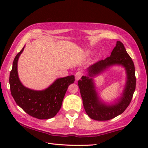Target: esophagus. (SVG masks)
<instances>
[{
  "label": "esophagus",
  "mask_w": 148,
  "mask_h": 148,
  "mask_svg": "<svg viewBox=\"0 0 148 148\" xmlns=\"http://www.w3.org/2000/svg\"><path fill=\"white\" fill-rule=\"evenodd\" d=\"M82 76V72L81 71H77L76 74H75V78H76V81L79 80L80 78H81Z\"/></svg>",
  "instance_id": "esophagus-1"
}]
</instances>
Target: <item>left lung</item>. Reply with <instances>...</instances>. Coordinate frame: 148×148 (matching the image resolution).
<instances>
[{"label":"left lung","instance_id":"obj_1","mask_svg":"<svg viewBox=\"0 0 148 148\" xmlns=\"http://www.w3.org/2000/svg\"><path fill=\"white\" fill-rule=\"evenodd\" d=\"M115 66H122L125 69L126 81L121 95L109 103L102 100L99 96L93 77ZM77 84L84 109L90 118L97 121H107L121 114L131 102L136 87L134 65L123 44L117 41L110 56L88 67L87 74L82 77Z\"/></svg>","mask_w":148,"mask_h":148}]
</instances>
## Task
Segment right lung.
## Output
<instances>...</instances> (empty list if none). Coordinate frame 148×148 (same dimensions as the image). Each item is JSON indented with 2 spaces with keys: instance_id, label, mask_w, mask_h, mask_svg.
<instances>
[{
  "instance_id": "right-lung-1",
  "label": "right lung",
  "mask_w": 148,
  "mask_h": 148,
  "mask_svg": "<svg viewBox=\"0 0 148 148\" xmlns=\"http://www.w3.org/2000/svg\"><path fill=\"white\" fill-rule=\"evenodd\" d=\"M24 47L17 54L10 74V86L16 104L30 116L39 119L53 117L61 109L68 87L74 82V76L56 79L43 90H34L26 87L19 78L17 62Z\"/></svg>"
}]
</instances>
